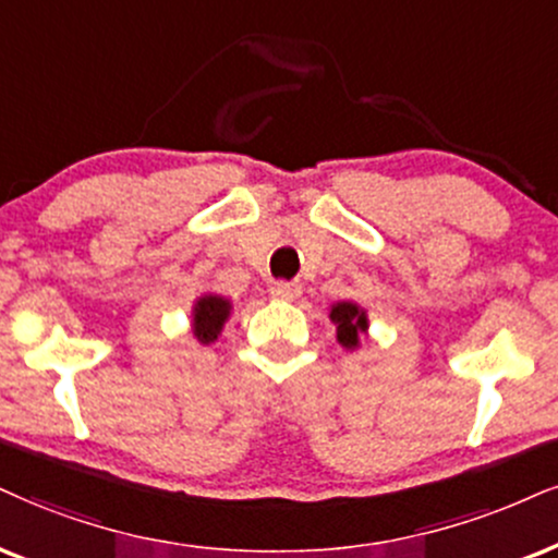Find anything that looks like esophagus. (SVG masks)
Listing matches in <instances>:
<instances>
[{"mask_svg": "<svg viewBox=\"0 0 558 558\" xmlns=\"http://www.w3.org/2000/svg\"><path fill=\"white\" fill-rule=\"evenodd\" d=\"M268 292H271V298L277 300H298L302 287L294 284V281H274V284L268 287Z\"/></svg>", "mask_w": 558, "mask_h": 558, "instance_id": "esophagus-1", "label": "esophagus"}]
</instances>
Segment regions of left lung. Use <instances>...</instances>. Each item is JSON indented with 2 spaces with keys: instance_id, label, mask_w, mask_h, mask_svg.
<instances>
[{
  "instance_id": "1",
  "label": "left lung",
  "mask_w": 558,
  "mask_h": 558,
  "mask_svg": "<svg viewBox=\"0 0 558 558\" xmlns=\"http://www.w3.org/2000/svg\"><path fill=\"white\" fill-rule=\"evenodd\" d=\"M328 318L336 326V341L347 352H356L362 347V339H369V315L360 302L341 300L328 307Z\"/></svg>"
}]
</instances>
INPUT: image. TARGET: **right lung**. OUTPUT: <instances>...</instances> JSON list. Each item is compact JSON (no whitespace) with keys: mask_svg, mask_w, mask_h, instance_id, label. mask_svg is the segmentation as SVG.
<instances>
[{"mask_svg":"<svg viewBox=\"0 0 558 558\" xmlns=\"http://www.w3.org/2000/svg\"><path fill=\"white\" fill-rule=\"evenodd\" d=\"M230 315L232 302L222 298V294H198L194 307H191V333H194V339L202 347H209V343H215L222 336V328L230 320Z\"/></svg>","mask_w":558,"mask_h":558,"instance_id":"1","label":"right lung"}]
</instances>
